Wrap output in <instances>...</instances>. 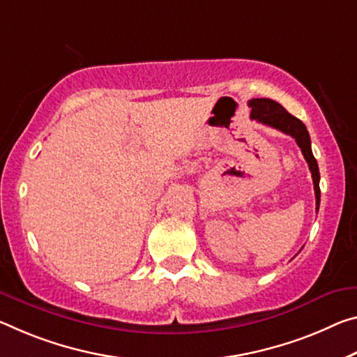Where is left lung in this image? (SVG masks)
<instances>
[{
  "label": "left lung",
  "instance_id": "1",
  "mask_svg": "<svg viewBox=\"0 0 357 357\" xmlns=\"http://www.w3.org/2000/svg\"><path fill=\"white\" fill-rule=\"evenodd\" d=\"M248 105L252 107L251 119H254V121L264 123V126L280 130V132L289 135V137L296 139L298 148L302 149L305 160L308 163L311 178H313L314 195H316V211H318L319 202H321L319 168L313 152H311V141H310V135H308L307 127H305V123L301 121V119L289 114V112H287L280 103H276V101L270 98H252Z\"/></svg>",
  "mask_w": 357,
  "mask_h": 357
}]
</instances>
